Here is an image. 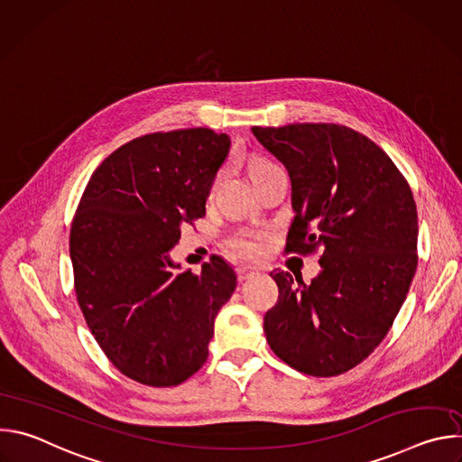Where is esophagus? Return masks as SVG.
Instances as JSON below:
<instances>
[{
  "label": "esophagus",
  "mask_w": 462,
  "mask_h": 462,
  "mask_svg": "<svg viewBox=\"0 0 462 462\" xmlns=\"http://www.w3.org/2000/svg\"><path fill=\"white\" fill-rule=\"evenodd\" d=\"M257 274L255 267H237V278L239 282H246Z\"/></svg>",
  "instance_id": "1"
}]
</instances>
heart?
Instances as JSON below:
<instances>
[{
  "label": "heart",
  "mask_w": 462,
  "mask_h": 462,
  "mask_svg": "<svg viewBox=\"0 0 462 462\" xmlns=\"http://www.w3.org/2000/svg\"><path fill=\"white\" fill-rule=\"evenodd\" d=\"M276 164H273L271 161H267V159H261V157H254V159H250L248 161V177L252 179V177H255V175H259V173H263V171H267V170H271V168H274ZM232 250L237 254V255H241V257H252V255H255L257 252H259V248H261V243H259V236H255V234H241V236H237V237H234L232 239Z\"/></svg>",
  "instance_id": "obj_1"
}]
</instances>
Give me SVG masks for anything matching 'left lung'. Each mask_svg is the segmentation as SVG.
Instances as JSON below:
<instances>
[{"mask_svg":"<svg viewBox=\"0 0 462 462\" xmlns=\"http://www.w3.org/2000/svg\"><path fill=\"white\" fill-rule=\"evenodd\" d=\"M287 170V250H319L309 285L271 273L278 303L265 337L285 364L335 376L365 360L397 318L417 271V207L393 161L358 131L338 124L252 127Z\"/></svg>","mask_w":462,"mask_h":462,"instance_id":"left-lung-1","label":"left lung"}]
</instances>
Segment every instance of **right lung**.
Listing matches in <instances>:
<instances>
[{
  "label": "right lung",
  "mask_w": 462,
  "mask_h": 462,
  "mask_svg": "<svg viewBox=\"0 0 462 462\" xmlns=\"http://www.w3.org/2000/svg\"><path fill=\"white\" fill-rule=\"evenodd\" d=\"M230 152L208 127L152 134L113 152L91 175L69 237L75 291L111 364L141 383L179 385L208 358L219 309L237 276L214 255L201 274L170 250L205 203Z\"/></svg>",
  "instance_id": "add662e5"
}]
</instances>
